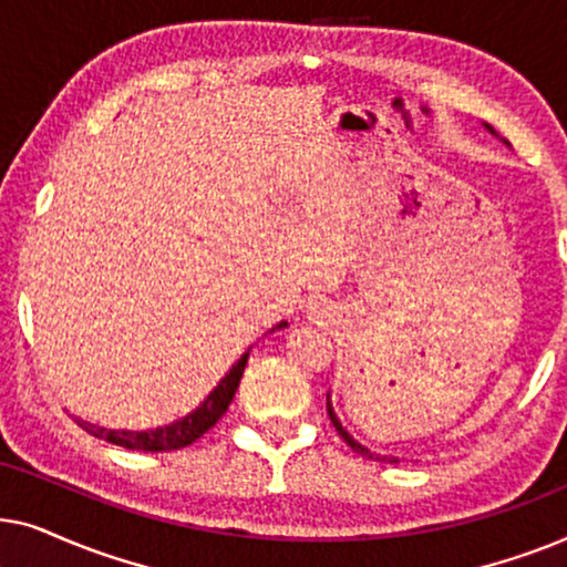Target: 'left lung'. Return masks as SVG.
Masks as SVG:
<instances>
[{
	"mask_svg": "<svg viewBox=\"0 0 567 567\" xmlns=\"http://www.w3.org/2000/svg\"><path fill=\"white\" fill-rule=\"evenodd\" d=\"M485 126H487V123H485ZM487 128H491V126H487ZM491 131H493V128H491ZM493 134H495V131H493ZM328 415H330V421H332V425H336V431L340 433V439H343V441H346V444L353 449V452H359V454H363V456H371V452H369V449H367V446H361V444H359V441H355V439L351 436V433H348V431L343 429V425H340V421H338V415H336V410H332V405H330V400H328ZM390 462H398V460H394V456H390Z\"/></svg>",
	"mask_w": 567,
	"mask_h": 567,
	"instance_id": "8db88e82",
	"label": "left lung"
}]
</instances>
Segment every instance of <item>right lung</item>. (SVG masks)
Segmentation results:
<instances>
[{
  "label": "right lung",
  "instance_id": "obj_1",
  "mask_svg": "<svg viewBox=\"0 0 567 567\" xmlns=\"http://www.w3.org/2000/svg\"><path fill=\"white\" fill-rule=\"evenodd\" d=\"M284 324L286 322L276 324V328H284ZM247 355H250V351L243 353V359H239L235 367L227 371V377H224L221 382L214 386V392L208 394V398L200 402V405L193 410V413H188L185 417H181V421H175L169 425H162V429H154V431H111V429H103V425L80 421V417H76V423H80L82 429L90 433V436L111 441V444L123 446V449H136V452H173V449L190 446L193 441L204 436L208 429H214L216 421H219V417L227 413L229 402H231V398H235V392L239 386V379H243Z\"/></svg>",
  "mask_w": 567,
  "mask_h": 567
}]
</instances>
